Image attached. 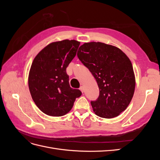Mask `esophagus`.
I'll return each instance as SVG.
<instances>
[{
	"label": "esophagus",
	"instance_id": "esophagus-1",
	"mask_svg": "<svg viewBox=\"0 0 160 160\" xmlns=\"http://www.w3.org/2000/svg\"><path fill=\"white\" fill-rule=\"evenodd\" d=\"M79 89L81 91L82 93H83L84 91H85V89H84V88H83V86H81V87H80V88H79Z\"/></svg>",
	"mask_w": 160,
	"mask_h": 160
}]
</instances>
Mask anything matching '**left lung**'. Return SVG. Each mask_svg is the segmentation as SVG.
Returning <instances> with one entry per match:
<instances>
[{
    "label": "left lung",
    "instance_id": "obj_1",
    "mask_svg": "<svg viewBox=\"0 0 160 160\" xmlns=\"http://www.w3.org/2000/svg\"><path fill=\"white\" fill-rule=\"evenodd\" d=\"M79 59L94 76L99 95L91 104L99 117H117L126 109L135 90V76L129 58L118 47L100 42L84 43Z\"/></svg>",
    "mask_w": 160,
    "mask_h": 160
}]
</instances>
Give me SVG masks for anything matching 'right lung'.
<instances>
[{
	"mask_svg": "<svg viewBox=\"0 0 160 160\" xmlns=\"http://www.w3.org/2000/svg\"><path fill=\"white\" fill-rule=\"evenodd\" d=\"M80 42L63 40L52 42L34 59L28 75V88L36 105L55 117L67 114L82 93L72 89L66 69L75 57Z\"/></svg>",
	"mask_w": 160,
	"mask_h": 160,
	"instance_id": "1",
	"label": "right lung"
}]
</instances>
